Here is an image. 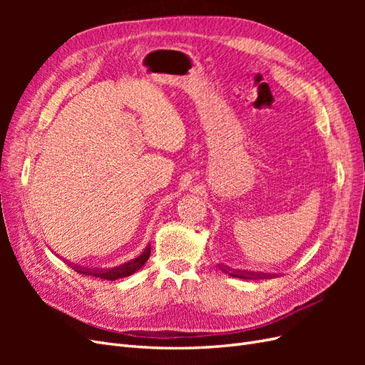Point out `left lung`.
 <instances>
[{
    "instance_id": "obj_1",
    "label": "left lung",
    "mask_w": 365,
    "mask_h": 365,
    "mask_svg": "<svg viewBox=\"0 0 365 365\" xmlns=\"http://www.w3.org/2000/svg\"><path fill=\"white\" fill-rule=\"evenodd\" d=\"M219 268L224 272H227L231 277H237V279H271L275 277L274 274H264V272H251V271H239V269H231L228 267H224V264H219Z\"/></svg>"
}]
</instances>
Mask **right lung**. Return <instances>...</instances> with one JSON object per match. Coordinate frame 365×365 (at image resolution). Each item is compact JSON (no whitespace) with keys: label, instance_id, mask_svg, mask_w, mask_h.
<instances>
[{"label":"right lung","instance_id":"1","mask_svg":"<svg viewBox=\"0 0 365 365\" xmlns=\"http://www.w3.org/2000/svg\"><path fill=\"white\" fill-rule=\"evenodd\" d=\"M150 256V245H148L143 252L140 254L138 257L132 259L123 264H118L115 268H109V269H102V268H86V267H81V264H71V268H74L77 272L85 274V275H94V277H101L105 280H117V279H123V277H129L134 272H137L143 264L148 262ZM68 263V262H67Z\"/></svg>","mask_w":365,"mask_h":365}]
</instances>
